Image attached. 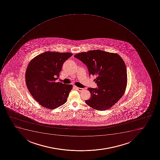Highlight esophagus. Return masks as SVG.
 Wrapping results in <instances>:
<instances>
[{
    "label": "esophagus",
    "mask_w": 160,
    "mask_h": 160,
    "mask_svg": "<svg viewBox=\"0 0 160 160\" xmlns=\"http://www.w3.org/2000/svg\"><path fill=\"white\" fill-rule=\"evenodd\" d=\"M74 88H76V89L78 90V91H79V92H82V91H83V89L82 88H78V87H74Z\"/></svg>",
    "instance_id": "esophagus-1"
}]
</instances>
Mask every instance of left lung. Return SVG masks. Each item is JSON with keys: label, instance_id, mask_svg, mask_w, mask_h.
<instances>
[{"label": "left lung", "instance_id": "1", "mask_svg": "<svg viewBox=\"0 0 160 160\" xmlns=\"http://www.w3.org/2000/svg\"><path fill=\"white\" fill-rule=\"evenodd\" d=\"M74 57L86 64L89 76H97L94 81L98 87L88 88L91 97L86 103L95 110L104 111L117 102L127 83V68L121 57L98 49L79 53Z\"/></svg>", "mask_w": 160, "mask_h": 160}]
</instances>
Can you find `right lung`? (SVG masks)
Here are the masks:
<instances>
[{"instance_id": "obj_1", "label": "right lung", "mask_w": 160, "mask_h": 160, "mask_svg": "<svg viewBox=\"0 0 160 160\" xmlns=\"http://www.w3.org/2000/svg\"><path fill=\"white\" fill-rule=\"evenodd\" d=\"M72 55L69 52H45L33 58L28 65L25 73L27 87L42 107L52 110L67 102L72 86L55 81L63 63Z\"/></svg>"}]
</instances>
